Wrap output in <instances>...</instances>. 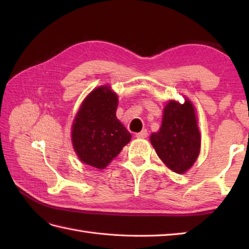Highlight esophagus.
Listing matches in <instances>:
<instances>
[{
    "label": "esophagus",
    "mask_w": 249,
    "mask_h": 249,
    "mask_svg": "<svg viewBox=\"0 0 249 249\" xmlns=\"http://www.w3.org/2000/svg\"><path fill=\"white\" fill-rule=\"evenodd\" d=\"M147 135H149V134H147V130L143 129L142 131H140V133H137L136 137H137V138H146Z\"/></svg>",
    "instance_id": "esophagus-1"
}]
</instances>
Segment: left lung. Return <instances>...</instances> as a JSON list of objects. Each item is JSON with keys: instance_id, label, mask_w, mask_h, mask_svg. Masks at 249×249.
Segmentation results:
<instances>
[{"instance_id": "left-lung-1", "label": "left lung", "mask_w": 249, "mask_h": 249, "mask_svg": "<svg viewBox=\"0 0 249 249\" xmlns=\"http://www.w3.org/2000/svg\"><path fill=\"white\" fill-rule=\"evenodd\" d=\"M151 142L165 165L177 173L193 166L200 152V133L193 105L170 102L163 109L161 127L151 135Z\"/></svg>"}]
</instances>
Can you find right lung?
I'll return each mask as SVG.
<instances>
[{"label":"right lung","instance_id":"add662e5","mask_svg":"<svg viewBox=\"0 0 249 249\" xmlns=\"http://www.w3.org/2000/svg\"><path fill=\"white\" fill-rule=\"evenodd\" d=\"M118 96L100 87L84 100L72 124L71 139L80 160L104 169L131 138L115 115Z\"/></svg>","mask_w":249,"mask_h":249}]
</instances>
